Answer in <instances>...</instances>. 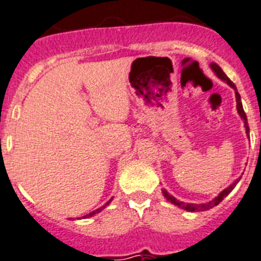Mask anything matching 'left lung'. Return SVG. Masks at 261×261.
Returning <instances> with one entry per match:
<instances>
[{"instance_id": "left-lung-1", "label": "left lung", "mask_w": 261, "mask_h": 261, "mask_svg": "<svg viewBox=\"0 0 261 261\" xmlns=\"http://www.w3.org/2000/svg\"><path fill=\"white\" fill-rule=\"evenodd\" d=\"M211 69H212L213 71H215V74L217 75L218 78L221 79V81L226 82V83L229 84V86L231 87V88H233L234 91H236L237 110H238V113H239V116H241V118L243 119V121H245L246 134H247V135H248V133H250V127H248V123H247V117H246L245 110H243V107H242L241 95H239L238 91H237L236 84H234L233 82H231L229 78H227L226 74H225V72L222 71V69H221V67H220V66H218L217 63H211ZM238 182H239V179H237L236 182L233 183V185H230V186L227 187V189H225L224 191L220 192V194H218V196H216V198L213 199V200L208 201V203H204V204H187V203H183V201L177 200V199H175L174 196H171V195H169L168 192L165 191V190H163V194H164V196H165V198L168 199L169 201H170V203H173V204H174V205L179 206V208H182V210L189 211V212H201V211H208V210H211V208H213V206H216V205H217V204L221 203V201L224 200L225 198H226L227 195H229L230 192H231V190H233L234 187H236V185H237V183H238Z\"/></svg>"}]
</instances>
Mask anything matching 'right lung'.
<instances>
[{"label":"right lung","mask_w":261,"mask_h":261,"mask_svg":"<svg viewBox=\"0 0 261 261\" xmlns=\"http://www.w3.org/2000/svg\"><path fill=\"white\" fill-rule=\"evenodd\" d=\"M110 201H112V199H110V200H109V201H108V203H107V204H105V205H104V206H101V208H98V210H96V211H93V212L88 213V215L83 216V218H88V217H92V216H93V215H96V213H98V212H100V211H102V210H104L105 206H107V205H108V204H109V203H110Z\"/></svg>","instance_id":"1"}]
</instances>
